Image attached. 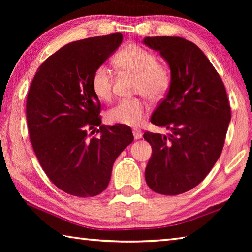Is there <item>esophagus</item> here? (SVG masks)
Listing matches in <instances>:
<instances>
[{"label":"esophagus","mask_w":252,"mask_h":252,"mask_svg":"<svg viewBox=\"0 0 252 252\" xmlns=\"http://www.w3.org/2000/svg\"><path fill=\"white\" fill-rule=\"evenodd\" d=\"M133 135H134V138H135V140H138V138H141V137H142L143 133H142V131H141V130L134 129V130H133Z\"/></svg>","instance_id":"esophagus-1"}]
</instances>
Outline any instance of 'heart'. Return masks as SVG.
Listing matches in <instances>:
<instances>
[{"instance_id":"obj_1","label":"heart","mask_w":252,"mask_h":252,"mask_svg":"<svg viewBox=\"0 0 252 252\" xmlns=\"http://www.w3.org/2000/svg\"><path fill=\"white\" fill-rule=\"evenodd\" d=\"M116 66L123 72L136 76L135 94L146 96L158 101L168 94L172 82L170 69L160 63L153 52L137 44H129L115 58ZM91 88L100 100L108 101L112 96V73L106 66L95 69ZM148 111L147 104L141 98H126L112 107L107 112V119L117 125L135 126L144 120Z\"/></svg>"}]
</instances>
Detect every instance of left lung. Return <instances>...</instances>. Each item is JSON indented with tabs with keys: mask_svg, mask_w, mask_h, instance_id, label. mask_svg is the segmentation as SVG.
<instances>
[{
	"mask_svg": "<svg viewBox=\"0 0 252 252\" xmlns=\"http://www.w3.org/2000/svg\"><path fill=\"white\" fill-rule=\"evenodd\" d=\"M144 43L168 62L172 77L151 119L170 134L144 133L153 148L145 180L158 194H183L203 181L220 157L231 106L221 77L196 44L180 36H147Z\"/></svg>",
	"mask_w": 252,
	"mask_h": 252,
	"instance_id": "1",
	"label": "left lung"
}]
</instances>
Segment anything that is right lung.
<instances>
[{
	"label": "right lung",
	"instance_id": "right-lung-1",
	"mask_svg": "<svg viewBox=\"0 0 252 252\" xmlns=\"http://www.w3.org/2000/svg\"><path fill=\"white\" fill-rule=\"evenodd\" d=\"M121 42V33H112L63 46L37 69L27 95L35 156L52 183L72 196L105 190L115 160L134 140L129 127L100 125V103L91 88L94 70ZM96 126L99 135L91 138Z\"/></svg>",
	"mask_w": 252,
	"mask_h": 252
}]
</instances>
